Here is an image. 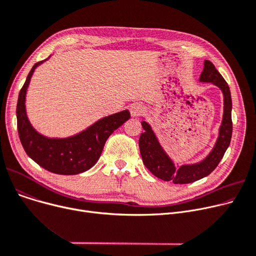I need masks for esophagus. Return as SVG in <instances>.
Here are the masks:
<instances>
[{
  "label": "esophagus",
  "mask_w": 256,
  "mask_h": 256,
  "mask_svg": "<svg viewBox=\"0 0 256 256\" xmlns=\"http://www.w3.org/2000/svg\"><path fill=\"white\" fill-rule=\"evenodd\" d=\"M130 115L132 117H137V116L141 115L142 113H144L145 106L140 104H132L130 108Z\"/></svg>",
  "instance_id": "34e87169"
}]
</instances>
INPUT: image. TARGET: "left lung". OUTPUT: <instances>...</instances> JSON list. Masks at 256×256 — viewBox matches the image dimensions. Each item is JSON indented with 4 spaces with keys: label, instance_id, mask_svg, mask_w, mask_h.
<instances>
[{
    "label": "left lung",
    "instance_id": "8db88e82",
    "mask_svg": "<svg viewBox=\"0 0 256 256\" xmlns=\"http://www.w3.org/2000/svg\"><path fill=\"white\" fill-rule=\"evenodd\" d=\"M199 80L218 86L222 90L224 96V113L219 130V137L214 148L202 162L193 165H182L180 168H176L171 158L160 145L150 126L144 120L141 122L144 132L139 138V148L143 163L154 176L165 182L182 184L208 176L216 169L230 144L232 134V102L230 87L214 65L208 60L204 61V67Z\"/></svg>",
    "mask_w": 256,
    "mask_h": 256
}]
</instances>
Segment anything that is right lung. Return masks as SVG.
<instances>
[{"mask_svg": "<svg viewBox=\"0 0 256 256\" xmlns=\"http://www.w3.org/2000/svg\"><path fill=\"white\" fill-rule=\"evenodd\" d=\"M44 61L37 62L32 67L18 94L16 118L20 140L26 154L48 171L62 176L85 172L96 165L106 139L130 119V114L128 110H124L106 116L70 138L50 139L40 135L26 117L24 102L31 76L36 67Z\"/></svg>", "mask_w": 256, "mask_h": 256, "instance_id": "1", "label": "right lung"}]
</instances>
